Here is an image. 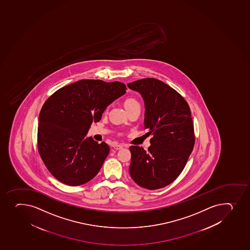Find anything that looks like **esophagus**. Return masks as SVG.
<instances>
[{
    "label": "esophagus",
    "mask_w": 250,
    "mask_h": 250,
    "mask_svg": "<svg viewBox=\"0 0 250 250\" xmlns=\"http://www.w3.org/2000/svg\"><path fill=\"white\" fill-rule=\"evenodd\" d=\"M127 147V145H115L113 146L114 148L116 150H120L122 149L123 147Z\"/></svg>",
    "instance_id": "1"
}]
</instances>
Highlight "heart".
Masks as SVG:
<instances>
[{
    "mask_svg": "<svg viewBox=\"0 0 250 250\" xmlns=\"http://www.w3.org/2000/svg\"><path fill=\"white\" fill-rule=\"evenodd\" d=\"M138 104H139L138 101L135 100L133 98H127L126 100L125 101V108H128V107L132 106V105H138Z\"/></svg>",
    "mask_w": 250,
    "mask_h": 250,
    "instance_id": "b5f03b06",
    "label": "heart"
}]
</instances>
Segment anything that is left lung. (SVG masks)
<instances>
[{"mask_svg":"<svg viewBox=\"0 0 250 250\" xmlns=\"http://www.w3.org/2000/svg\"><path fill=\"white\" fill-rule=\"evenodd\" d=\"M145 103V129L152 134L148 151L129 147V171L138 186L150 190L172 183L182 172L194 145L190 109L183 97L161 80L147 78L127 84Z\"/></svg>","mask_w":250,"mask_h":250,"instance_id":"1","label":"left lung"}]
</instances>
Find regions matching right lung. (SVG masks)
Segmentation results:
<instances>
[{
    "label": "right lung",
    "instance_id": "add662e5",
    "mask_svg": "<svg viewBox=\"0 0 250 250\" xmlns=\"http://www.w3.org/2000/svg\"><path fill=\"white\" fill-rule=\"evenodd\" d=\"M126 89L118 81L82 80L60 88L45 102L39 114L38 147L56 179L78 186L95 177L110 147L86 135L93 121H100Z\"/></svg>",
    "mask_w": 250,
    "mask_h": 250
}]
</instances>
